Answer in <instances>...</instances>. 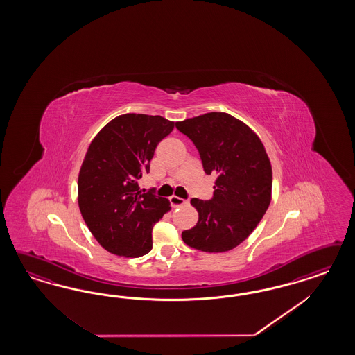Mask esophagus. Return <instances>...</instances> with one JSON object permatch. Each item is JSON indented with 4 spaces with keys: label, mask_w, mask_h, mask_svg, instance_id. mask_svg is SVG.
<instances>
[{
    "label": "esophagus",
    "mask_w": 355,
    "mask_h": 355,
    "mask_svg": "<svg viewBox=\"0 0 355 355\" xmlns=\"http://www.w3.org/2000/svg\"><path fill=\"white\" fill-rule=\"evenodd\" d=\"M169 202H171V205L173 207H181V205H184L187 202L182 199V198H178V196H171L169 198Z\"/></svg>",
    "instance_id": "esophagus-1"
}]
</instances>
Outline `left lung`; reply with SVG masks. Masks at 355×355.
<instances>
[{
  "label": "left lung",
  "instance_id": "1",
  "mask_svg": "<svg viewBox=\"0 0 355 355\" xmlns=\"http://www.w3.org/2000/svg\"><path fill=\"white\" fill-rule=\"evenodd\" d=\"M193 140L207 174L215 173L211 200L193 198L196 225L182 232L183 242L205 252L236 248L268 209L272 166L258 135L242 121L221 112L175 122Z\"/></svg>",
  "mask_w": 355,
  "mask_h": 355
}]
</instances>
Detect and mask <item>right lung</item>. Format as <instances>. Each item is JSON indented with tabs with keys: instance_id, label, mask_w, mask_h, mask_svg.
<instances>
[{
	"instance_id": "add662e5",
	"label": "right lung",
	"mask_w": 355,
	"mask_h": 355,
	"mask_svg": "<svg viewBox=\"0 0 355 355\" xmlns=\"http://www.w3.org/2000/svg\"><path fill=\"white\" fill-rule=\"evenodd\" d=\"M173 129L174 122L162 116L128 113L107 123L88 147L78 177V205L89 232L114 255L148 254L153 225L171 209L168 199L140 193L138 181Z\"/></svg>"
}]
</instances>
